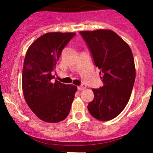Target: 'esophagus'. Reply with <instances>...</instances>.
I'll list each match as a JSON object with an SVG mask.
<instances>
[{
    "label": "esophagus",
    "instance_id": "obj_1",
    "mask_svg": "<svg viewBox=\"0 0 153 153\" xmlns=\"http://www.w3.org/2000/svg\"><path fill=\"white\" fill-rule=\"evenodd\" d=\"M86 85L85 84H81V86H78V90H84V89H86Z\"/></svg>",
    "mask_w": 153,
    "mask_h": 153
}]
</instances>
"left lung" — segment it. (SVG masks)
Returning <instances> with one entry per match:
<instances>
[{
    "mask_svg": "<svg viewBox=\"0 0 153 153\" xmlns=\"http://www.w3.org/2000/svg\"><path fill=\"white\" fill-rule=\"evenodd\" d=\"M90 50L104 85L93 89L94 98L87 105L100 121L117 117L128 104L135 80V66L129 45L111 30L81 31Z\"/></svg>",
    "mask_w": 153,
    "mask_h": 153,
    "instance_id": "obj_1",
    "label": "left lung"
}]
</instances>
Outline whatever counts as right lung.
Returning <instances> with one entry per match:
<instances>
[{"mask_svg": "<svg viewBox=\"0 0 153 153\" xmlns=\"http://www.w3.org/2000/svg\"><path fill=\"white\" fill-rule=\"evenodd\" d=\"M75 33H47L28 48L22 71L24 97L31 111L46 123H58L67 117L77 87L55 80V69L62 51Z\"/></svg>", "mask_w": 153, "mask_h": 153, "instance_id": "1", "label": "right lung"}]
</instances>
